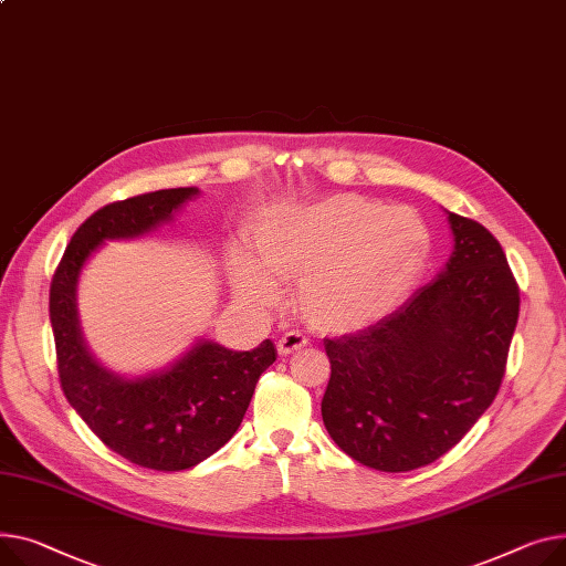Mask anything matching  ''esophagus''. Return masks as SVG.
I'll use <instances>...</instances> for the list:
<instances>
[{
	"label": "esophagus",
	"instance_id": "1",
	"mask_svg": "<svg viewBox=\"0 0 566 566\" xmlns=\"http://www.w3.org/2000/svg\"><path fill=\"white\" fill-rule=\"evenodd\" d=\"M305 346H307V336H305V334H300V332H286V334L280 336L277 353H280L282 357H286V355L297 353L300 348H305Z\"/></svg>",
	"mask_w": 566,
	"mask_h": 566
}]
</instances>
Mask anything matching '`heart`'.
Instances as JSON below:
<instances>
[{"label": "heart", "instance_id": "b5f03b06", "mask_svg": "<svg viewBox=\"0 0 566 566\" xmlns=\"http://www.w3.org/2000/svg\"><path fill=\"white\" fill-rule=\"evenodd\" d=\"M256 261L232 254V282L254 305L271 307L277 284H295V310L314 329L344 334L378 323L421 284L432 256L426 220L336 193L273 211L254 234Z\"/></svg>", "mask_w": 566, "mask_h": 566}]
</instances>
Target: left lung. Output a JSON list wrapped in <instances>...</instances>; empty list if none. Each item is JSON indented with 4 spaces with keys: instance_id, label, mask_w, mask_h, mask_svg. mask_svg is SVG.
I'll list each match as a JSON object with an SVG mask.
<instances>
[{
    "instance_id": "8db88e82",
    "label": "left lung",
    "mask_w": 566,
    "mask_h": 566,
    "mask_svg": "<svg viewBox=\"0 0 566 566\" xmlns=\"http://www.w3.org/2000/svg\"><path fill=\"white\" fill-rule=\"evenodd\" d=\"M453 254L394 314L325 338L332 375L321 402L334 443L364 467L432 464L494 402L518 321L505 252L480 222L450 213Z\"/></svg>"
}]
</instances>
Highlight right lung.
Segmentation results:
<instances>
[{
	"instance_id": "obj_1",
	"label": "right lung",
	"mask_w": 566,
	"mask_h": 566,
	"mask_svg": "<svg viewBox=\"0 0 566 566\" xmlns=\"http://www.w3.org/2000/svg\"><path fill=\"white\" fill-rule=\"evenodd\" d=\"M198 193L196 186L166 188L102 207L74 232L50 286L59 380L67 402L113 453L155 471L191 469L228 443L277 350L271 338L248 353L200 338L170 366L143 378H120L97 364L84 344L77 284L104 241L157 230Z\"/></svg>"
}]
</instances>
